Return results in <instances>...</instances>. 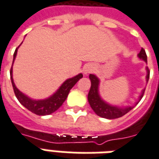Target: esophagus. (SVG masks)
<instances>
[{
	"mask_svg": "<svg viewBox=\"0 0 159 159\" xmlns=\"http://www.w3.org/2000/svg\"><path fill=\"white\" fill-rule=\"evenodd\" d=\"M94 66H93V65H88V66H86V67L84 68V74H89V73L93 72V70H94Z\"/></svg>",
	"mask_w": 159,
	"mask_h": 159,
	"instance_id": "esophagus-1",
	"label": "esophagus"
}]
</instances>
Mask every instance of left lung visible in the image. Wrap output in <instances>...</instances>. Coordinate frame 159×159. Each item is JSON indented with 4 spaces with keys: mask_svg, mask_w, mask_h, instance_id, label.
Masks as SVG:
<instances>
[{
    "mask_svg": "<svg viewBox=\"0 0 159 159\" xmlns=\"http://www.w3.org/2000/svg\"><path fill=\"white\" fill-rule=\"evenodd\" d=\"M138 56H139V58L143 59L147 63V56L145 49L141 48ZM147 81L148 82L149 76H150V70L148 69V67H147ZM89 79L91 80V87H90V90L88 94V100H89L91 108L98 116L104 117V118H107V119H115V118L123 117V115H125L129 111L133 109L132 107H126V108H118V107H112V106H110L106 102H104L103 100L100 99L99 93H98V87H99V83H100L99 79L93 74L89 75ZM144 93H145V89H143L142 93L140 94L139 101L143 97ZM138 102L136 104H138Z\"/></svg>",
    "mask_w": 159,
    "mask_h": 159,
    "instance_id": "1",
    "label": "left lung"
}]
</instances>
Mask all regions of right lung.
Instances as JSON below:
<instances>
[{
	"instance_id": "1",
	"label": "right lung",
	"mask_w": 159,
	"mask_h": 159,
	"mask_svg": "<svg viewBox=\"0 0 159 159\" xmlns=\"http://www.w3.org/2000/svg\"><path fill=\"white\" fill-rule=\"evenodd\" d=\"M18 48H19V47L16 48L15 52L13 53V61L17 55ZM10 76H11L13 91H14V93L19 102L33 113L39 115V116H45V115L53 113L55 111L58 110L59 107L62 106V104L65 102V100H66V98L69 94L70 90L71 89L73 86L83 77V74H78L77 76H74L72 78L66 80L52 96L43 100H31L29 97H27L24 93H21L16 88L15 84L13 83V79H12V66L11 70H10Z\"/></svg>"
}]
</instances>
